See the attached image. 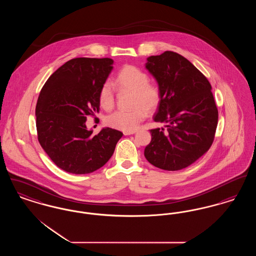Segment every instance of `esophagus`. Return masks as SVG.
Masks as SVG:
<instances>
[{
    "label": "esophagus",
    "instance_id": "34e87169",
    "mask_svg": "<svg viewBox=\"0 0 256 256\" xmlns=\"http://www.w3.org/2000/svg\"><path fill=\"white\" fill-rule=\"evenodd\" d=\"M136 132L135 130H132V132H124L122 134H124V135H130V134H134Z\"/></svg>",
    "mask_w": 256,
    "mask_h": 256
}]
</instances>
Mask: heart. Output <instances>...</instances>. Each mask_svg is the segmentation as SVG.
<instances>
[{
  "label": "heart",
  "mask_w": 256,
  "mask_h": 256,
  "mask_svg": "<svg viewBox=\"0 0 256 256\" xmlns=\"http://www.w3.org/2000/svg\"><path fill=\"white\" fill-rule=\"evenodd\" d=\"M115 86L122 91L134 92L130 110H116L106 118L110 128L124 132H132L146 117V112L156 110L160 104V91L158 86L148 84V76L141 69L126 65L115 78ZM100 106L110 110L115 104L114 88L110 82H104L98 92Z\"/></svg>",
  "instance_id": "obj_1"
}]
</instances>
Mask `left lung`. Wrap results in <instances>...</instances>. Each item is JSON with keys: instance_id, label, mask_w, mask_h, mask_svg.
<instances>
[{"instance_id": "1", "label": "left lung", "mask_w": 256, "mask_h": 256, "mask_svg": "<svg viewBox=\"0 0 256 256\" xmlns=\"http://www.w3.org/2000/svg\"><path fill=\"white\" fill-rule=\"evenodd\" d=\"M146 70L158 82L160 104L145 158L154 166L182 170L204 156L214 140L218 110L206 78L182 56L166 50L146 58Z\"/></svg>"}]
</instances>
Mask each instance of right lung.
<instances>
[{
	"label": "right lung",
	"mask_w": 256,
	"mask_h": 256,
	"mask_svg": "<svg viewBox=\"0 0 256 256\" xmlns=\"http://www.w3.org/2000/svg\"><path fill=\"white\" fill-rule=\"evenodd\" d=\"M111 58H78L52 74L37 100L38 141L63 170L84 174L102 168L122 134L102 128L97 135L86 126L87 116L100 112L98 92L113 69Z\"/></svg>",
	"instance_id": "right-lung-1"
}]
</instances>
